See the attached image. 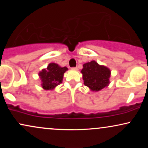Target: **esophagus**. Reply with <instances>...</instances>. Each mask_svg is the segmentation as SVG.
Returning a JSON list of instances; mask_svg holds the SVG:
<instances>
[{
    "instance_id": "obj_1",
    "label": "esophagus",
    "mask_w": 148,
    "mask_h": 148,
    "mask_svg": "<svg viewBox=\"0 0 148 148\" xmlns=\"http://www.w3.org/2000/svg\"><path fill=\"white\" fill-rule=\"evenodd\" d=\"M72 69H74V70H78V68L77 67H73Z\"/></svg>"
}]
</instances>
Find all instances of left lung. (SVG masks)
<instances>
[{
    "mask_svg": "<svg viewBox=\"0 0 148 148\" xmlns=\"http://www.w3.org/2000/svg\"><path fill=\"white\" fill-rule=\"evenodd\" d=\"M84 85L92 92H98L108 87L111 72L108 67L98 64L95 60L83 64L81 71Z\"/></svg>",
    "mask_w": 148,
    "mask_h": 148,
    "instance_id": "8db88e82",
    "label": "left lung"
}]
</instances>
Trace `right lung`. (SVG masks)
<instances>
[{"mask_svg":"<svg viewBox=\"0 0 148 148\" xmlns=\"http://www.w3.org/2000/svg\"><path fill=\"white\" fill-rule=\"evenodd\" d=\"M68 70L67 67H60L54 62H51L47 68L42 69L38 75L41 80V86L45 90H53L61 84L64 73Z\"/></svg>","mask_w":148,"mask_h":148,"instance_id":"1","label":"right lung"}]
</instances>
